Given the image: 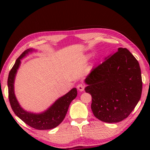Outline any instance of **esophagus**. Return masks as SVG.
Returning a JSON list of instances; mask_svg holds the SVG:
<instances>
[{"instance_id":"34e87169","label":"esophagus","mask_w":150,"mask_h":150,"mask_svg":"<svg viewBox=\"0 0 150 150\" xmlns=\"http://www.w3.org/2000/svg\"><path fill=\"white\" fill-rule=\"evenodd\" d=\"M85 85H83V84H79L77 86V89L79 91H83L84 89H85Z\"/></svg>"}]
</instances>
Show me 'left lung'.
<instances>
[{"mask_svg":"<svg viewBox=\"0 0 150 150\" xmlns=\"http://www.w3.org/2000/svg\"><path fill=\"white\" fill-rule=\"evenodd\" d=\"M96 118L117 123L127 118L141 96L142 78L138 61L128 49L117 52L92 69L85 80Z\"/></svg>","mask_w":150,"mask_h":150,"instance_id":"1","label":"left lung"}]
</instances>
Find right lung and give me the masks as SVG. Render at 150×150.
Returning <instances> with one entry per match:
<instances>
[{
  "label": "right lung",
  "mask_w": 150,
  "mask_h": 150,
  "mask_svg": "<svg viewBox=\"0 0 150 150\" xmlns=\"http://www.w3.org/2000/svg\"><path fill=\"white\" fill-rule=\"evenodd\" d=\"M36 51L35 49H27L16 59V63L9 71L7 86L9 100L11 108L16 115L28 126L37 130H50L58 126L63 120L68 110L71 102L77 96L76 88H73L68 93L57 100L48 109L40 113L26 111L21 107L14 92V82L19 68L21 59L28 53Z\"/></svg>",
  "instance_id": "1"
}]
</instances>
